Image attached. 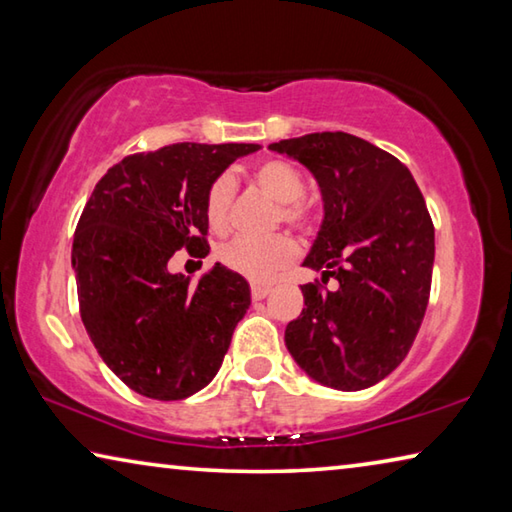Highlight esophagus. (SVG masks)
<instances>
[{
	"mask_svg": "<svg viewBox=\"0 0 512 512\" xmlns=\"http://www.w3.org/2000/svg\"><path fill=\"white\" fill-rule=\"evenodd\" d=\"M250 293H253V300H264L268 293H271V287H266V284H253V287H250Z\"/></svg>",
	"mask_w": 512,
	"mask_h": 512,
	"instance_id": "obj_1",
	"label": "esophagus"
}]
</instances>
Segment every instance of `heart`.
<instances>
[{
    "instance_id": "1",
    "label": "heart",
    "mask_w": 512,
    "mask_h": 512,
    "mask_svg": "<svg viewBox=\"0 0 512 512\" xmlns=\"http://www.w3.org/2000/svg\"><path fill=\"white\" fill-rule=\"evenodd\" d=\"M253 183L259 192L277 203V223H287L296 230H311L314 225V207H311L302 194H305V178L282 158H266L255 164ZM235 196V178L230 173L216 176L205 192V219L210 228L221 232L228 228L230 205ZM298 246L289 235H273L266 239H246L235 237L216 248V259L232 273H239L253 282H268L273 277L296 262Z\"/></svg>"
}]
</instances>
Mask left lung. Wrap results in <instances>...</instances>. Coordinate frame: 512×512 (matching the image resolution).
I'll use <instances>...</instances> for the list:
<instances>
[{"mask_svg": "<svg viewBox=\"0 0 512 512\" xmlns=\"http://www.w3.org/2000/svg\"><path fill=\"white\" fill-rule=\"evenodd\" d=\"M314 173L323 225L305 266L340 280L302 284L305 309L284 343L311 379L361 391L400 366L427 311L433 223L411 171L350 133H311L268 146Z\"/></svg>", "mask_w": 512, "mask_h": 512, "instance_id": "1", "label": "left lung"}]
</instances>
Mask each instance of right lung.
Here are the masks:
<instances>
[{"instance_id": "obj_1", "label": "right lung", "mask_w": 512, "mask_h": 512, "mask_svg": "<svg viewBox=\"0 0 512 512\" xmlns=\"http://www.w3.org/2000/svg\"><path fill=\"white\" fill-rule=\"evenodd\" d=\"M259 144L180 142L110 167L76 225L72 268L83 325L106 366L151 400H185L219 372L250 307L239 273L214 264L189 287L180 248L205 257V192Z\"/></svg>"}]
</instances>
